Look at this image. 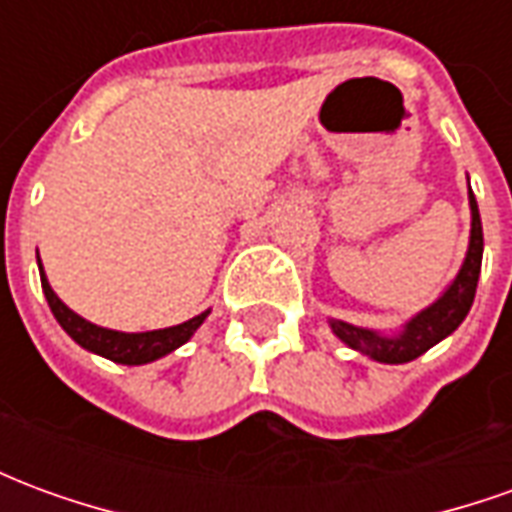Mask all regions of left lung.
Wrapping results in <instances>:
<instances>
[{"label":"left lung","mask_w":512,"mask_h":512,"mask_svg":"<svg viewBox=\"0 0 512 512\" xmlns=\"http://www.w3.org/2000/svg\"><path fill=\"white\" fill-rule=\"evenodd\" d=\"M469 208H472L469 249H466L461 271L455 274L450 288L444 290L430 307L417 312L403 326V332L395 334V337H384V334L373 332V329H362V326H354V323L329 321L332 332L348 348H354V351L370 356L376 362H384V365H403V362H411V359L430 351L433 345L441 343L444 337H450L461 326L463 318L472 310L480 266H483V222H480V211H477V200H474L472 189H469Z\"/></svg>","instance_id":"obj_1"}]
</instances>
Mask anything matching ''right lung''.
I'll return each mask as SVG.
<instances>
[{
  "instance_id": "1",
  "label": "right lung",
  "mask_w": 512,
  "mask_h": 512,
  "mask_svg": "<svg viewBox=\"0 0 512 512\" xmlns=\"http://www.w3.org/2000/svg\"><path fill=\"white\" fill-rule=\"evenodd\" d=\"M40 285H43V293H46V301H49L54 318L60 323L65 332L71 334L76 343L93 351V354L104 356V359H112L117 365H147V362H156L161 356L172 354L175 348H180L183 343H189L191 334L197 332L202 326V321L208 318L205 310L197 318H191L186 323H178V326H169V329H156V332H115V329H104V326H95V323L84 321L82 315H76L71 307H65L60 301V296L51 290L49 279L43 274V266H40Z\"/></svg>"
}]
</instances>
